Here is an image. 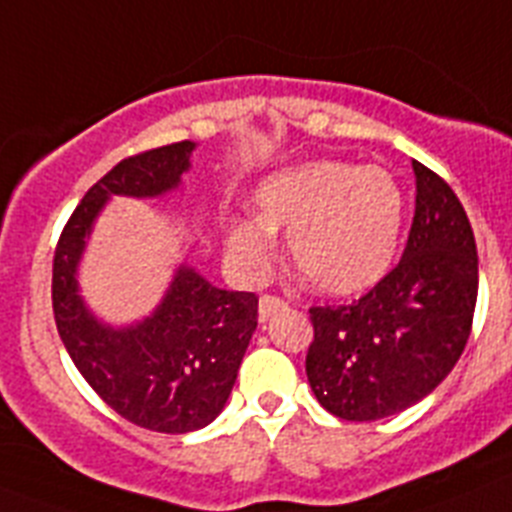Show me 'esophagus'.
Here are the masks:
<instances>
[{"label":"esophagus","mask_w":512,"mask_h":512,"mask_svg":"<svg viewBox=\"0 0 512 512\" xmlns=\"http://www.w3.org/2000/svg\"><path fill=\"white\" fill-rule=\"evenodd\" d=\"M287 307V302L282 300V297H274V295H264L259 300V315L261 320L271 318V315H277L279 310H284Z\"/></svg>","instance_id":"1"}]
</instances>
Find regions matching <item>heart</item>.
<instances>
[{"label":"heart","mask_w":512,"mask_h":512,"mask_svg":"<svg viewBox=\"0 0 512 512\" xmlns=\"http://www.w3.org/2000/svg\"><path fill=\"white\" fill-rule=\"evenodd\" d=\"M259 217L228 220L225 241L243 271L274 261V230H289L302 277L325 295H356L382 282L397 256L405 194L382 166L312 161L269 176L256 189Z\"/></svg>","instance_id":"1"}]
</instances>
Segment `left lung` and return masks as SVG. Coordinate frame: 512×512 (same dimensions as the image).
Instances as JSON below:
<instances>
[{
    "label": "left lung",
    "mask_w": 512,
    "mask_h": 512,
    "mask_svg": "<svg viewBox=\"0 0 512 512\" xmlns=\"http://www.w3.org/2000/svg\"><path fill=\"white\" fill-rule=\"evenodd\" d=\"M415 217L400 264L351 305L310 307L305 372L328 413L379 420L431 395L472 333L477 243L454 189L413 161Z\"/></svg>",
    "instance_id": "1"
}]
</instances>
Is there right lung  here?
Returning <instances> with one entry per match:
<instances>
[{
    "mask_svg": "<svg viewBox=\"0 0 512 512\" xmlns=\"http://www.w3.org/2000/svg\"><path fill=\"white\" fill-rule=\"evenodd\" d=\"M192 151L182 140L122 158L76 205L53 256V315L71 361L117 415L156 433L197 431L220 415L259 323V297L179 266L151 318L112 328L79 297L76 266L104 202L171 192Z\"/></svg>",
    "mask_w": 512,
    "mask_h": 512,
    "instance_id": "right-lung-1",
    "label": "right lung"
}]
</instances>
